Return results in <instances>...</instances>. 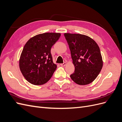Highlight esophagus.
I'll return each mask as SVG.
<instances>
[{
  "label": "esophagus",
  "mask_w": 122,
  "mask_h": 122,
  "mask_svg": "<svg viewBox=\"0 0 122 122\" xmlns=\"http://www.w3.org/2000/svg\"><path fill=\"white\" fill-rule=\"evenodd\" d=\"M66 65H67V64H66V62H64L63 64H61V66H62V67H65V66Z\"/></svg>",
  "instance_id": "1"
}]
</instances>
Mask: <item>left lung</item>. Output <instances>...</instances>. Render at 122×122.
<instances>
[{"mask_svg": "<svg viewBox=\"0 0 122 122\" xmlns=\"http://www.w3.org/2000/svg\"><path fill=\"white\" fill-rule=\"evenodd\" d=\"M71 51L75 71L70 77L79 85L91 83L97 78L103 67L100 50L95 41L88 36L65 33Z\"/></svg>", "mask_w": 122, "mask_h": 122, "instance_id": "8db88e82", "label": "left lung"}]
</instances>
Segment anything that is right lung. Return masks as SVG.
<instances>
[{"instance_id":"1","label":"right lung","mask_w":122,"mask_h":122,"mask_svg":"<svg viewBox=\"0 0 122 122\" xmlns=\"http://www.w3.org/2000/svg\"><path fill=\"white\" fill-rule=\"evenodd\" d=\"M61 34L46 32L31 38L25 44L19 59V68L25 79L34 85L46 83L57 68L51 48Z\"/></svg>"}]
</instances>
